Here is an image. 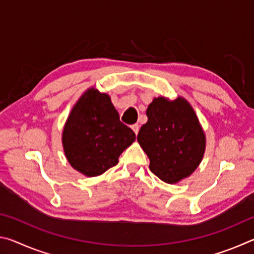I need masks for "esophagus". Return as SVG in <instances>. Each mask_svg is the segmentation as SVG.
I'll list each match as a JSON object with an SVG mask.
<instances>
[{"mask_svg":"<svg viewBox=\"0 0 254 254\" xmlns=\"http://www.w3.org/2000/svg\"><path fill=\"white\" fill-rule=\"evenodd\" d=\"M132 127V130L134 131V133L135 134H137V133H139V130H140V127L137 126V124H133V126L131 127Z\"/></svg>","mask_w":254,"mask_h":254,"instance_id":"34e87169","label":"esophagus"}]
</instances>
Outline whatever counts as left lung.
I'll list each match as a JSON object with an SVG mask.
<instances>
[{
	"instance_id": "8db88e82",
	"label": "left lung",
	"mask_w": 254,
	"mask_h": 254,
	"mask_svg": "<svg viewBox=\"0 0 254 254\" xmlns=\"http://www.w3.org/2000/svg\"><path fill=\"white\" fill-rule=\"evenodd\" d=\"M147 117L137 142L147 153L150 170L167 184L187 178L199 166L206 145L195 111L184 97H158L148 106Z\"/></svg>"
}]
</instances>
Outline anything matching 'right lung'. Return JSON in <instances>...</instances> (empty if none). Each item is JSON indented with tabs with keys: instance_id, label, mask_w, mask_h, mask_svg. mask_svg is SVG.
I'll use <instances>...</instances> for the list:
<instances>
[{
	"instance_id": "right-lung-1",
	"label": "right lung",
	"mask_w": 254,
	"mask_h": 254,
	"mask_svg": "<svg viewBox=\"0 0 254 254\" xmlns=\"http://www.w3.org/2000/svg\"><path fill=\"white\" fill-rule=\"evenodd\" d=\"M135 133L120 121L111 97L94 87L72 107L63 131V145L72 168L87 177L104 174L134 142Z\"/></svg>"
}]
</instances>
